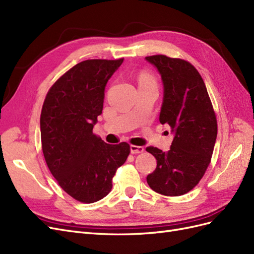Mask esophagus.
I'll use <instances>...</instances> for the list:
<instances>
[{"label": "esophagus", "mask_w": 254, "mask_h": 254, "mask_svg": "<svg viewBox=\"0 0 254 254\" xmlns=\"http://www.w3.org/2000/svg\"><path fill=\"white\" fill-rule=\"evenodd\" d=\"M130 151H131V153H133V155H135V153H141L144 151V148L142 147V146H136V145H131L130 146Z\"/></svg>", "instance_id": "1"}]
</instances>
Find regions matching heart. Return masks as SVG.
I'll list each match as a JSON object with an SVG mask.
<instances>
[{"mask_svg": "<svg viewBox=\"0 0 254 254\" xmlns=\"http://www.w3.org/2000/svg\"><path fill=\"white\" fill-rule=\"evenodd\" d=\"M139 82L140 83H153L156 84V79L153 76L147 72H142L139 75Z\"/></svg>", "mask_w": 254, "mask_h": 254, "instance_id": "1", "label": "heart"}]
</instances>
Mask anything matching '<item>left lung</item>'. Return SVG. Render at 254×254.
I'll return each mask as SVG.
<instances>
[{
  "label": "left lung",
  "instance_id": "obj_1",
  "mask_svg": "<svg viewBox=\"0 0 254 254\" xmlns=\"http://www.w3.org/2000/svg\"><path fill=\"white\" fill-rule=\"evenodd\" d=\"M146 60L155 65L164 86L160 123L175 133L171 149L146 148L157 159L147 176L151 190L165 196H180L193 190L211 162L217 136V120L204 81L189 61L153 55Z\"/></svg>",
  "mask_w": 254,
  "mask_h": 254
}]
</instances>
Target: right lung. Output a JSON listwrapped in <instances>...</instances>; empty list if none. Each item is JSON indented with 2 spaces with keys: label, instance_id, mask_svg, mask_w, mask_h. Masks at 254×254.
Here are the masks:
<instances>
[{
  "label": "right lung",
  "instance_id": "add662e5",
  "mask_svg": "<svg viewBox=\"0 0 254 254\" xmlns=\"http://www.w3.org/2000/svg\"><path fill=\"white\" fill-rule=\"evenodd\" d=\"M124 58L89 59L71 67L50 88L41 110V145L45 162L66 194L92 203L112 189L130 145L105 143L93 133L102 114L105 87Z\"/></svg>",
  "mask_w": 254,
  "mask_h": 254
}]
</instances>
